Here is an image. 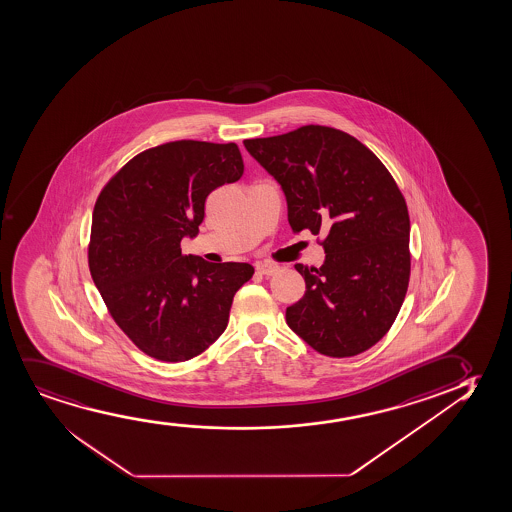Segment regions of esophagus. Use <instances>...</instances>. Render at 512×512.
<instances>
[{
    "mask_svg": "<svg viewBox=\"0 0 512 512\" xmlns=\"http://www.w3.org/2000/svg\"><path fill=\"white\" fill-rule=\"evenodd\" d=\"M256 272L265 277H272L275 273L279 272V266L270 265V263H258L256 265Z\"/></svg>",
    "mask_w": 512,
    "mask_h": 512,
    "instance_id": "esophagus-1",
    "label": "esophagus"
}]
</instances>
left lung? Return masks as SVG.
Masks as SVG:
<instances>
[{
  "label": "left lung",
  "mask_w": 512,
  "mask_h": 512,
  "mask_svg": "<svg viewBox=\"0 0 512 512\" xmlns=\"http://www.w3.org/2000/svg\"><path fill=\"white\" fill-rule=\"evenodd\" d=\"M280 183L292 232L317 235L320 268L296 265L306 292L285 311L313 350L355 356L379 343L402 308L410 279V218L393 176L355 136L308 124L244 140Z\"/></svg>",
  "instance_id": "left-lung-1"
}]
</instances>
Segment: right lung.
<instances>
[{
  "label": "right lung",
  "instance_id": "add662e5",
  "mask_svg": "<svg viewBox=\"0 0 512 512\" xmlns=\"http://www.w3.org/2000/svg\"><path fill=\"white\" fill-rule=\"evenodd\" d=\"M235 143L178 140L143 150L105 183L91 218L88 266L110 317L138 350L185 362L227 329L249 263H207L182 254L207 195L240 180Z\"/></svg>",
  "mask_w": 512,
  "mask_h": 512
}]
</instances>
